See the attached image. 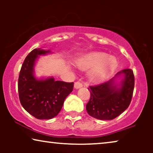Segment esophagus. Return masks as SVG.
<instances>
[{"mask_svg": "<svg viewBox=\"0 0 153 153\" xmlns=\"http://www.w3.org/2000/svg\"><path fill=\"white\" fill-rule=\"evenodd\" d=\"M83 86L82 83L79 82V81H76V82L74 83V88L75 89H79Z\"/></svg>", "mask_w": 153, "mask_h": 153, "instance_id": "34e87169", "label": "esophagus"}]
</instances>
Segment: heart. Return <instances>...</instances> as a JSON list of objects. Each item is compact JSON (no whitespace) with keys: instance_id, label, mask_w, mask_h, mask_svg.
<instances>
[{"instance_id":"heart-1","label":"heart","mask_w":153,"mask_h":153,"mask_svg":"<svg viewBox=\"0 0 153 153\" xmlns=\"http://www.w3.org/2000/svg\"><path fill=\"white\" fill-rule=\"evenodd\" d=\"M76 65L79 70H88L89 79L95 83L102 82L116 70L118 61L116 57L103 52H91L79 58Z\"/></svg>"}]
</instances>
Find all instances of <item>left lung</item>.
Masks as SVG:
<instances>
[{
	"mask_svg": "<svg viewBox=\"0 0 153 153\" xmlns=\"http://www.w3.org/2000/svg\"><path fill=\"white\" fill-rule=\"evenodd\" d=\"M134 76L131 69L121 70L107 82L91 86L86 104L90 116L102 120L116 118L128 108L132 97Z\"/></svg>",
	"mask_w": 153,
	"mask_h": 153,
	"instance_id": "1",
	"label": "left lung"
}]
</instances>
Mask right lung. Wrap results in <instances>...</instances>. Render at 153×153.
<instances>
[{"label":"right lung","mask_w":153,"mask_h":153,"mask_svg":"<svg viewBox=\"0 0 153 153\" xmlns=\"http://www.w3.org/2000/svg\"><path fill=\"white\" fill-rule=\"evenodd\" d=\"M50 50L33 49L21 69L18 91L25 110L37 119H51L59 114L65 98L72 92L74 83L55 81L53 77L35 76V68L39 56L51 53Z\"/></svg>","instance_id":"obj_1"}]
</instances>
